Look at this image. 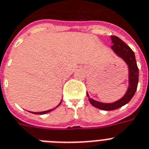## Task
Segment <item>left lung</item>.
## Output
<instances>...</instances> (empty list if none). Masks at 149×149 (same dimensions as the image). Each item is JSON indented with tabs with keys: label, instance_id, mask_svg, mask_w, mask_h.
Here are the masks:
<instances>
[{
	"label": "left lung",
	"instance_id": "8db88e82",
	"mask_svg": "<svg viewBox=\"0 0 149 149\" xmlns=\"http://www.w3.org/2000/svg\"><path fill=\"white\" fill-rule=\"evenodd\" d=\"M111 38L113 44V45L111 46L113 51L128 65L129 86L128 89L123 98L113 103H102V102L95 101L92 98H89L88 94L87 93V96H88L90 103L92 104L94 107H97L98 109L104 110V111H113L115 109H118L128 103L135 95L139 82V69L136 63L134 52L127 44L124 43L120 38L117 36H111Z\"/></svg>",
	"mask_w": 149,
	"mask_h": 149
}]
</instances>
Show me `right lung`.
Segmentation results:
<instances>
[{
	"mask_svg": "<svg viewBox=\"0 0 149 149\" xmlns=\"http://www.w3.org/2000/svg\"><path fill=\"white\" fill-rule=\"evenodd\" d=\"M61 102H62V101H61ZM61 102H60L59 104H58V105H57L56 107H54V109H51V110H48V111H42V112H32V111H29V112H31V113H35V114H45V113H49V112H51V111H53V110L56 109V108H57V107H58V106H60V104H61Z\"/></svg>",
	"mask_w": 149,
	"mask_h": 149,
	"instance_id": "obj_1",
	"label": "right lung"
}]
</instances>
